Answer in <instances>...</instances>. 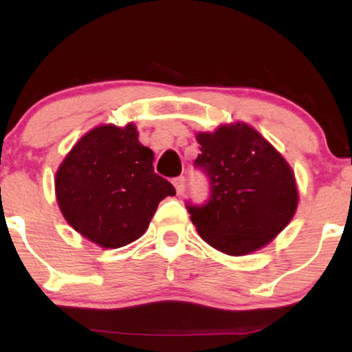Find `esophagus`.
<instances>
[{"label": "esophagus", "mask_w": 352, "mask_h": 352, "mask_svg": "<svg viewBox=\"0 0 352 352\" xmlns=\"http://www.w3.org/2000/svg\"><path fill=\"white\" fill-rule=\"evenodd\" d=\"M173 187H175L177 193L182 195L185 190V177H177V179H173Z\"/></svg>", "instance_id": "1"}]
</instances>
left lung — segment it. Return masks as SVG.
Returning a JSON list of instances; mask_svg holds the SVG:
<instances>
[{"label": "left lung", "mask_w": 352, "mask_h": 352, "mask_svg": "<svg viewBox=\"0 0 352 352\" xmlns=\"http://www.w3.org/2000/svg\"><path fill=\"white\" fill-rule=\"evenodd\" d=\"M197 168L207 175L204 205L187 201L199 235L221 253L241 256L268 245L298 207L294 172L260 132L243 122L197 134Z\"/></svg>", "instance_id": "8db88e82"}]
</instances>
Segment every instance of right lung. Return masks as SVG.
I'll return each mask as SVG.
<instances>
[{"label":"right lung","instance_id":"add662e5","mask_svg":"<svg viewBox=\"0 0 352 352\" xmlns=\"http://www.w3.org/2000/svg\"><path fill=\"white\" fill-rule=\"evenodd\" d=\"M153 152L134 124L99 125L78 140L56 173L60 212L76 232L102 248H120L148 228L168 180L153 172Z\"/></svg>","mask_w":352,"mask_h":352}]
</instances>
